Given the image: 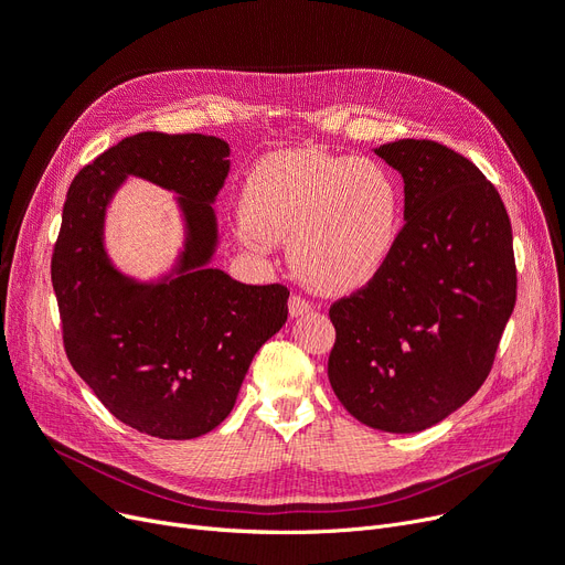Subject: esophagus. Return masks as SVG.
<instances>
[{
  "mask_svg": "<svg viewBox=\"0 0 565 565\" xmlns=\"http://www.w3.org/2000/svg\"><path fill=\"white\" fill-rule=\"evenodd\" d=\"M310 310H312V303L306 301L303 297H291L289 299V315L291 317H301V315H306Z\"/></svg>",
  "mask_w": 565,
  "mask_h": 565,
  "instance_id": "esophagus-1",
  "label": "esophagus"
}]
</instances>
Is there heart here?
I'll return each mask as SVG.
<instances>
[{
  "instance_id": "obj_1",
  "label": "heart",
  "mask_w": 565,
  "mask_h": 565,
  "mask_svg": "<svg viewBox=\"0 0 565 565\" xmlns=\"http://www.w3.org/2000/svg\"><path fill=\"white\" fill-rule=\"evenodd\" d=\"M241 234L289 241L299 278L321 294L370 285L388 264L402 193L377 160L285 149L257 160L241 198Z\"/></svg>"
}]
</instances>
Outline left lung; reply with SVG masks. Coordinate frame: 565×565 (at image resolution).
<instances>
[{"label": "left lung", "instance_id": "1", "mask_svg": "<svg viewBox=\"0 0 565 565\" xmlns=\"http://www.w3.org/2000/svg\"><path fill=\"white\" fill-rule=\"evenodd\" d=\"M405 181V227L384 271L331 306L329 382L342 407L384 433H420L488 380L518 274L497 188L433 140L374 149Z\"/></svg>", "mask_w": 565, "mask_h": 565}]
</instances>
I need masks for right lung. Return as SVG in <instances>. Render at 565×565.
<instances>
[{
	"instance_id": "obj_1",
	"label": "right lung",
	"mask_w": 565,
	"mask_h": 565,
	"mask_svg": "<svg viewBox=\"0 0 565 565\" xmlns=\"http://www.w3.org/2000/svg\"><path fill=\"white\" fill-rule=\"evenodd\" d=\"M227 156L225 140L202 132H138L79 170L64 202L50 268L66 356L107 412L158 439L221 425L257 349L287 321V287L244 285L209 266ZM128 175L177 192L184 218L175 266L147 284L104 250V213Z\"/></svg>"
}]
</instances>
